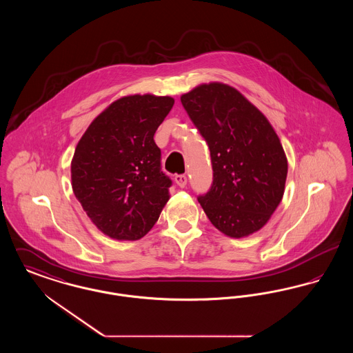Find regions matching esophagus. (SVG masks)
<instances>
[{
	"instance_id": "obj_1",
	"label": "esophagus",
	"mask_w": 353,
	"mask_h": 353,
	"mask_svg": "<svg viewBox=\"0 0 353 353\" xmlns=\"http://www.w3.org/2000/svg\"><path fill=\"white\" fill-rule=\"evenodd\" d=\"M186 181H188V179H186L185 174H176V176H174V183L179 185L180 188H185Z\"/></svg>"
}]
</instances>
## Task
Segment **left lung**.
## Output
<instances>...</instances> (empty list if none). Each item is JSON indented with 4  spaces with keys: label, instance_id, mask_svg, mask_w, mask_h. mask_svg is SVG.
<instances>
[{
    "label": "left lung",
    "instance_id": "8db88e82",
    "mask_svg": "<svg viewBox=\"0 0 353 353\" xmlns=\"http://www.w3.org/2000/svg\"><path fill=\"white\" fill-rule=\"evenodd\" d=\"M181 103L210 150L213 184L199 197L208 219L232 238L261 230L285 193L288 165L275 130L229 84H200Z\"/></svg>",
    "mask_w": 353,
    "mask_h": 353
}]
</instances>
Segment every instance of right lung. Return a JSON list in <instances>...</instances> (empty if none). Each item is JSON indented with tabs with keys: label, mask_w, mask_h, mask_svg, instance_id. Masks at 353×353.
Returning a JSON list of instances; mask_svg holds the SVG:
<instances>
[{
	"label": "right lung",
	"mask_w": 353,
	"mask_h": 353,
	"mask_svg": "<svg viewBox=\"0 0 353 353\" xmlns=\"http://www.w3.org/2000/svg\"><path fill=\"white\" fill-rule=\"evenodd\" d=\"M174 104L170 97L134 94L112 101L92 120L71 160L72 192L103 234L136 241L169 200L153 136Z\"/></svg>",
	"instance_id": "obj_1"
}]
</instances>
